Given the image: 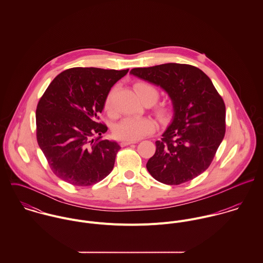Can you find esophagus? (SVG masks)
<instances>
[{
    "label": "esophagus",
    "mask_w": 263,
    "mask_h": 263,
    "mask_svg": "<svg viewBox=\"0 0 263 263\" xmlns=\"http://www.w3.org/2000/svg\"><path fill=\"white\" fill-rule=\"evenodd\" d=\"M137 142L136 141H121L120 142V146L121 147H125V146H128V145H132V144H136Z\"/></svg>",
    "instance_id": "34e87169"
}]
</instances>
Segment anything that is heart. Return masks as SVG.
Here are the masks:
<instances>
[{
    "instance_id": "heart-1",
    "label": "heart",
    "mask_w": 263,
    "mask_h": 263,
    "mask_svg": "<svg viewBox=\"0 0 263 263\" xmlns=\"http://www.w3.org/2000/svg\"><path fill=\"white\" fill-rule=\"evenodd\" d=\"M135 90L141 100L146 97H152L154 102L158 99V90L147 83H139L135 86ZM104 108L106 111H111L112 108V92H110L105 100ZM159 116L163 117L166 114V109L160 107L157 109ZM156 129V123L149 117H133L127 116L119 120L113 126V136L122 141H138L143 137L150 135Z\"/></svg>"
}]
</instances>
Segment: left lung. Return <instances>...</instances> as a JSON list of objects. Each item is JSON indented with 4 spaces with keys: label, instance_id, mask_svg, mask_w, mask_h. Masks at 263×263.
I'll use <instances>...</instances> for the list:
<instances>
[{
    "label": "left lung",
    "instance_id": "left-lung-1",
    "mask_svg": "<svg viewBox=\"0 0 263 263\" xmlns=\"http://www.w3.org/2000/svg\"><path fill=\"white\" fill-rule=\"evenodd\" d=\"M130 75L161 87L173 106L171 122L147 163L149 173L168 185L200 175L225 136V103L211 79L196 67L174 63L135 68Z\"/></svg>",
    "mask_w": 263,
    "mask_h": 263
}]
</instances>
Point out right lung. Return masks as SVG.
Wrapping results in <instances>:
<instances>
[{
  "label": "right lung",
  "instance_id": "1",
  "mask_svg": "<svg viewBox=\"0 0 263 263\" xmlns=\"http://www.w3.org/2000/svg\"><path fill=\"white\" fill-rule=\"evenodd\" d=\"M99 68H72L57 76L40 98L36 137L50 169L76 186L93 185L112 171L120 146L99 140L107 132L99 123L113 85L127 74ZM99 135L97 140L93 138Z\"/></svg>",
  "mask_w": 263,
  "mask_h": 263
}]
</instances>
